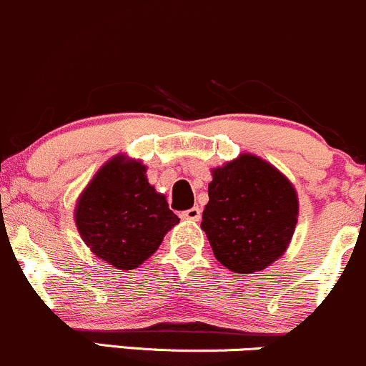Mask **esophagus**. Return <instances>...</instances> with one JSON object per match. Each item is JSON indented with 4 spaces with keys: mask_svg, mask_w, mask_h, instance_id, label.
Instances as JSON below:
<instances>
[{
    "mask_svg": "<svg viewBox=\"0 0 366 366\" xmlns=\"http://www.w3.org/2000/svg\"><path fill=\"white\" fill-rule=\"evenodd\" d=\"M200 214H202V211H200V207H192V209H187L182 213V218L184 219H190V222H199L200 219Z\"/></svg>",
    "mask_w": 366,
    "mask_h": 366,
    "instance_id": "esophagus-1",
    "label": "esophagus"
}]
</instances>
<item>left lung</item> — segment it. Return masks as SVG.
<instances>
[{
  "instance_id": "1",
  "label": "left lung",
  "mask_w": 366,
  "mask_h": 366,
  "mask_svg": "<svg viewBox=\"0 0 366 366\" xmlns=\"http://www.w3.org/2000/svg\"><path fill=\"white\" fill-rule=\"evenodd\" d=\"M207 194L200 227L222 265L253 274L285 253L297 225L298 199L276 167L244 153L213 169Z\"/></svg>"
}]
</instances>
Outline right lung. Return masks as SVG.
I'll list each match as a JSON object with an SVG mask.
<instances>
[{
    "instance_id": "add662e5",
    "label": "right lung",
    "mask_w": 366,
    "mask_h": 366,
    "mask_svg": "<svg viewBox=\"0 0 366 366\" xmlns=\"http://www.w3.org/2000/svg\"><path fill=\"white\" fill-rule=\"evenodd\" d=\"M144 172L141 162L115 157L99 169L76 204L81 239L115 269H136L179 222Z\"/></svg>"
}]
</instances>
